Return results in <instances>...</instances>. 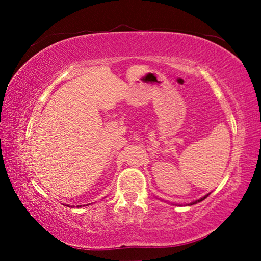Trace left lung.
<instances>
[{
	"label": "left lung",
	"instance_id": "8db88e82",
	"mask_svg": "<svg viewBox=\"0 0 261 261\" xmlns=\"http://www.w3.org/2000/svg\"><path fill=\"white\" fill-rule=\"evenodd\" d=\"M208 196H209V194H208V195H205V196H204V197H202V198H199V199H197V201H195V202H192V203H190V205H191V204H196V203H198V202H201V201H203V199H205L206 197H208Z\"/></svg>",
	"mask_w": 261,
	"mask_h": 261
}]
</instances>
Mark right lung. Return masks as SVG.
Returning <instances> with one entry per match:
<instances>
[{"label": "right lung", "instance_id": "1", "mask_svg": "<svg viewBox=\"0 0 261 261\" xmlns=\"http://www.w3.org/2000/svg\"><path fill=\"white\" fill-rule=\"evenodd\" d=\"M80 206H82V205H80Z\"/></svg>", "mask_w": 261, "mask_h": 261}]
</instances>
